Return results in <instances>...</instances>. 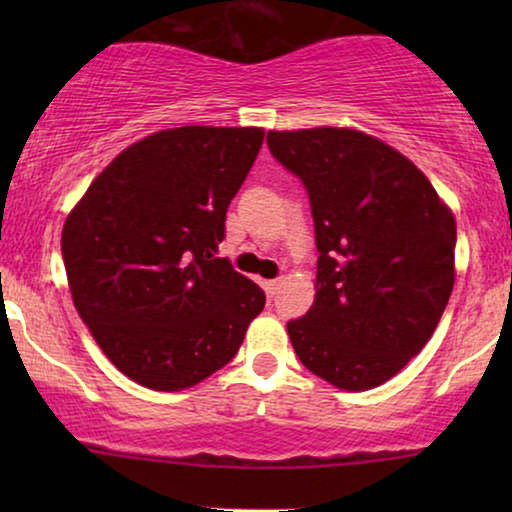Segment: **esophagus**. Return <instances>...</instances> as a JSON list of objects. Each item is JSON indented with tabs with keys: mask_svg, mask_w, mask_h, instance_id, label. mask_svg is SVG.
<instances>
[{
	"mask_svg": "<svg viewBox=\"0 0 512 512\" xmlns=\"http://www.w3.org/2000/svg\"><path fill=\"white\" fill-rule=\"evenodd\" d=\"M263 289H265V293H268V298H275L277 289H279V279H265Z\"/></svg>",
	"mask_w": 512,
	"mask_h": 512,
	"instance_id": "34e87169",
	"label": "esophagus"
}]
</instances>
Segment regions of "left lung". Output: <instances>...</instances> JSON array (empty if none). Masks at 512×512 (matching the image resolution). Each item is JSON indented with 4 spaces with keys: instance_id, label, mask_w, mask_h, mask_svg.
Here are the masks:
<instances>
[{
    "instance_id": "obj_1",
    "label": "left lung",
    "mask_w": 512,
    "mask_h": 512,
    "mask_svg": "<svg viewBox=\"0 0 512 512\" xmlns=\"http://www.w3.org/2000/svg\"><path fill=\"white\" fill-rule=\"evenodd\" d=\"M268 149L303 181L319 251L317 296L286 324L291 345L333 387H380L443 317L454 216L403 153L359 130H270Z\"/></svg>"
}]
</instances>
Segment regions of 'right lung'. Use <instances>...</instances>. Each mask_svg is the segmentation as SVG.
I'll use <instances>...</instances> for the list:
<instances>
[{
    "instance_id": "obj_1",
    "label": "right lung",
    "mask_w": 512,
    "mask_h": 512,
    "mask_svg": "<svg viewBox=\"0 0 512 512\" xmlns=\"http://www.w3.org/2000/svg\"><path fill=\"white\" fill-rule=\"evenodd\" d=\"M261 128L160 130L104 167L62 228L83 324L142 387L179 391L226 366L265 293L219 258Z\"/></svg>"
}]
</instances>
